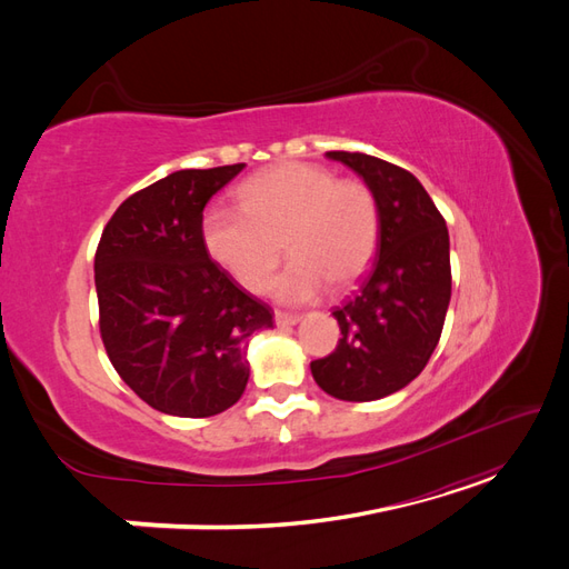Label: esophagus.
Returning <instances> with one entry per match:
<instances>
[{"mask_svg": "<svg viewBox=\"0 0 569 569\" xmlns=\"http://www.w3.org/2000/svg\"><path fill=\"white\" fill-rule=\"evenodd\" d=\"M301 320L299 313H287V311H274V325L278 327H291Z\"/></svg>", "mask_w": 569, "mask_h": 569, "instance_id": "obj_1", "label": "esophagus"}]
</instances>
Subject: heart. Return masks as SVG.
Masks as SVG:
<instances>
[{"label": "heart", "instance_id": "1", "mask_svg": "<svg viewBox=\"0 0 569 569\" xmlns=\"http://www.w3.org/2000/svg\"><path fill=\"white\" fill-rule=\"evenodd\" d=\"M239 209L213 206L201 218V239L213 263L247 291L274 282L282 301L316 299L330 284L341 291L358 282L380 244V203L360 178H337L318 163H278L258 170L237 187Z\"/></svg>", "mask_w": 569, "mask_h": 569}]
</instances>
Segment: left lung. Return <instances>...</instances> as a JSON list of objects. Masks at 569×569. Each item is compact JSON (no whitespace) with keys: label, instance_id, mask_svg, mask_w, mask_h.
Segmentation results:
<instances>
[{"label":"left lung","instance_id":"1","mask_svg":"<svg viewBox=\"0 0 569 569\" xmlns=\"http://www.w3.org/2000/svg\"><path fill=\"white\" fill-rule=\"evenodd\" d=\"M363 178L380 203V244L368 278L332 313L337 349L311 360L313 380L341 401L403 389L435 353L451 301L446 220L406 168L368 153L327 151Z\"/></svg>","mask_w":569,"mask_h":569}]
</instances>
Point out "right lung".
Segmentation results:
<instances>
[{
    "label": "right lung",
    "instance_id": "obj_1",
    "mask_svg": "<svg viewBox=\"0 0 569 569\" xmlns=\"http://www.w3.org/2000/svg\"><path fill=\"white\" fill-rule=\"evenodd\" d=\"M244 163L178 170L118 206L94 253L99 335L116 372L166 416L211 418L247 389L266 303L213 263L203 206Z\"/></svg>",
    "mask_w": 569,
    "mask_h": 569
}]
</instances>
